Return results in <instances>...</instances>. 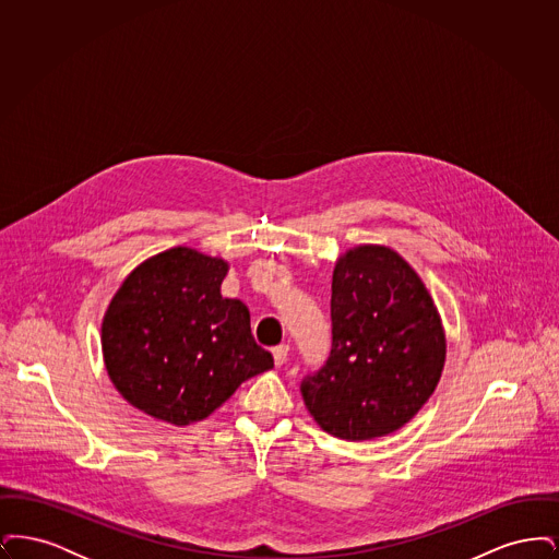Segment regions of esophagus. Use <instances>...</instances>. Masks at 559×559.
<instances>
[{
	"instance_id": "1",
	"label": "esophagus",
	"mask_w": 559,
	"mask_h": 559,
	"mask_svg": "<svg viewBox=\"0 0 559 559\" xmlns=\"http://www.w3.org/2000/svg\"><path fill=\"white\" fill-rule=\"evenodd\" d=\"M272 356H274V365L276 367H283L287 362V356H289V346L287 344H281V346L272 349Z\"/></svg>"
}]
</instances>
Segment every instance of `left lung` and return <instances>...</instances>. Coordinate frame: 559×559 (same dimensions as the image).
I'll return each mask as SVG.
<instances>
[{
	"label": "left lung",
	"mask_w": 559,
	"mask_h": 559,
	"mask_svg": "<svg viewBox=\"0 0 559 559\" xmlns=\"http://www.w3.org/2000/svg\"><path fill=\"white\" fill-rule=\"evenodd\" d=\"M331 320V356L301 381L308 413L349 442L399 431L431 399L447 362L426 283L392 247L356 245L333 270Z\"/></svg>",
	"instance_id": "1"
}]
</instances>
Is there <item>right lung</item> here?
Returning <instances> with one entry per match:
<instances>
[{
  "instance_id": "obj_1",
  "label": "right lung",
  "mask_w": 559,
  "mask_h": 559,
  "mask_svg": "<svg viewBox=\"0 0 559 559\" xmlns=\"http://www.w3.org/2000/svg\"><path fill=\"white\" fill-rule=\"evenodd\" d=\"M228 270L224 258L180 245L138 264L112 295L103 358L115 390L138 411L190 426L274 367L251 335L247 306L222 297Z\"/></svg>"
}]
</instances>
